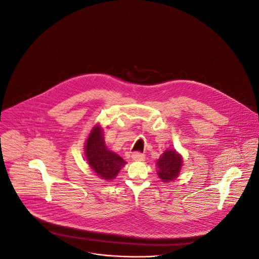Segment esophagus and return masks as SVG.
<instances>
[{
  "label": "esophagus",
  "mask_w": 259,
  "mask_h": 259,
  "mask_svg": "<svg viewBox=\"0 0 259 259\" xmlns=\"http://www.w3.org/2000/svg\"><path fill=\"white\" fill-rule=\"evenodd\" d=\"M132 159H134V160L142 161V160L145 159V155L142 154V153H140V152H136V153H133V154H132Z\"/></svg>",
  "instance_id": "esophagus-1"
}]
</instances>
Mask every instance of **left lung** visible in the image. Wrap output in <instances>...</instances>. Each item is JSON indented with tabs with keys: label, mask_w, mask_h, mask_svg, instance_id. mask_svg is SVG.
Masks as SVG:
<instances>
[{
	"label": "left lung",
	"mask_w": 259,
	"mask_h": 259,
	"mask_svg": "<svg viewBox=\"0 0 259 259\" xmlns=\"http://www.w3.org/2000/svg\"><path fill=\"white\" fill-rule=\"evenodd\" d=\"M182 159L175 150L165 151L158 159V176L164 182L178 178L181 168Z\"/></svg>",
	"instance_id": "left-lung-1"
}]
</instances>
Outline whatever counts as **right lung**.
Returning a JSON list of instances; mask_svg holds the SVG:
<instances>
[{
    "label": "right lung",
    "mask_w": 259,
    "mask_h": 259,
    "mask_svg": "<svg viewBox=\"0 0 259 259\" xmlns=\"http://www.w3.org/2000/svg\"><path fill=\"white\" fill-rule=\"evenodd\" d=\"M85 156L90 166L101 179H113L126 161L104 145L102 131L97 126L91 132L85 143Z\"/></svg>",
    "instance_id": "right-lung-1"
}]
</instances>
